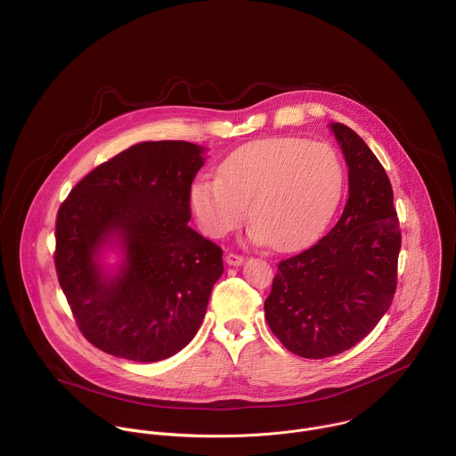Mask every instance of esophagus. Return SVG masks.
Returning <instances> with one entry per match:
<instances>
[{
    "label": "esophagus",
    "mask_w": 456,
    "mask_h": 456,
    "mask_svg": "<svg viewBox=\"0 0 456 456\" xmlns=\"http://www.w3.org/2000/svg\"><path fill=\"white\" fill-rule=\"evenodd\" d=\"M225 261H227V265H231V266H240V265H243L245 257H243V256H240V254H232V252H229V254L225 256Z\"/></svg>",
    "instance_id": "34e87169"
}]
</instances>
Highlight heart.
<instances>
[{"label": "heart", "instance_id": "b5f03b06", "mask_svg": "<svg viewBox=\"0 0 456 456\" xmlns=\"http://www.w3.org/2000/svg\"><path fill=\"white\" fill-rule=\"evenodd\" d=\"M345 168L334 147L305 138H268L229 154L216 177L191 186L190 202L204 234L222 238L245 218L259 243L291 250L313 241L332 218Z\"/></svg>", "mask_w": 456, "mask_h": 456}]
</instances>
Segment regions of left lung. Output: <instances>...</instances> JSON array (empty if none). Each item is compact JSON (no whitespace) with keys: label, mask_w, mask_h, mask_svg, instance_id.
Returning a JSON list of instances; mask_svg holds the SVG:
<instances>
[{"label":"left lung","mask_w":456,"mask_h":456,"mask_svg":"<svg viewBox=\"0 0 456 456\" xmlns=\"http://www.w3.org/2000/svg\"><path fill=\"white\" fill-rule=\"evenodd\" d=\"M346 165L341 218L311 248L279 263L265 314L295 355L325 359L362 341L393 304L402 248L391 181L366 142L332 122Z\"/></svg>","instance_id":"left-lung-1"}]
</instances>
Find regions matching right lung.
Returning a JSON list of instances; mask_svg holds the SVG:
<instances>
[{"instance_id":"add662e5","label":"right lung","mask_w":456,"mask_h":456,"mask_svg":"<svg viewBox=\"0 0 456 456\" xmlns=\"http://www.w3.org/2000/svg\"><path fill=\"white\" fill-rule=\"evenodd\" d=\"M204 149L183 140L136 143L86 174L56 215L54 266L81 334L120 359L158 362L197 334L222 248L188 222ZM117 240L108 276L102 248Z\"/></svg>"}]
</instances>
